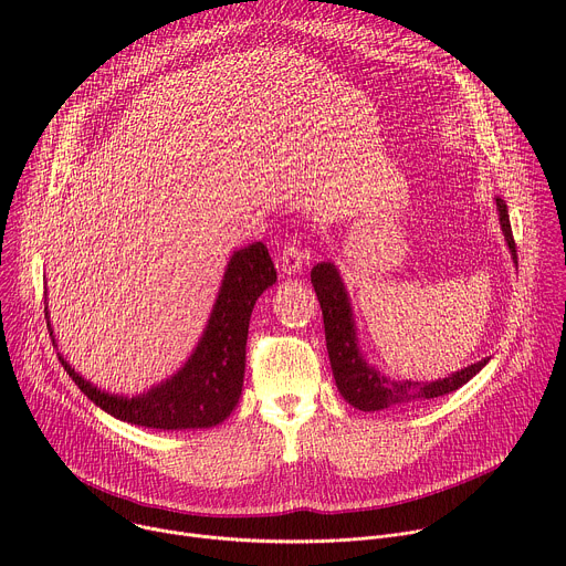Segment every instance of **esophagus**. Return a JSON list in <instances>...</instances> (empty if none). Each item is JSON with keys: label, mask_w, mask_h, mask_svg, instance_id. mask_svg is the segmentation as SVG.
<instances>
[{"label": "esophagus", "mask_w": 566, "mask_h": 566, "mask_svg": "<svg viewBox=\"0 0 566 566\" xmlns=\"http://www.w3.org/2000/svg\"><path fill=\"white\" fill-rule=\"evenodd\" d=\"M306 262V253L297 244H286L277 258V266L284 275H295L302 271Z\"/></svg>", "instance_id": "obj_1"}]
</instances>
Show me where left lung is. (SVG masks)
<instances>
[{"label":"left lung","mask_w":566,"mask_h":566,"mask_svg":"<svg viewBox=\"0 0 566 566\" xmlns=\"http://www.w3.org/2000/svg\"><path fill=\"white\" fill-rule=\"evenodd\" d=\"M500 210V223L506 234L509 249L513 253V260L517 262V244L513 239L509 208L504 199H497ZM311 284L315 289V295L319 300L322 319H325V338H327V352L334 369L336 385L349 406L363 412H374L382 408L394 406H408V402H419L426 398H437L443 394H450L465 385L474 374L481 371V367L489 363L483 358L443 380L434 382H415V380H387L380 376L374 367H369L356 347V329L354 317L349 308V300L345 293V286L340 282V275L332 262H322L311 269Z\"/></svg>","instance_id":"obj_1"}]
</instances>
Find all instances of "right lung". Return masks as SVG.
<instances>
[{
  "mask_svg": "<svg viewBox=\"0 0 566 566\" xmlns=\"http://www.w3.org/2000/svg\"><path fill=\"white\" fill-rule=\"evenodd\" d=\"M275 280L273 260L262 241L237 251L226 269L199 347L179 374L143 396L105 394L77 376L64 360L62 367L87 398L120 421L154 430L212 428L230 417L241 396L251 313L258 297Z\"/></svg>",
  "mask_w": 566,
  "mask_h": 566,
  "instance_id": "add662e5",
  "label": "right lung"
}]
</instances>
